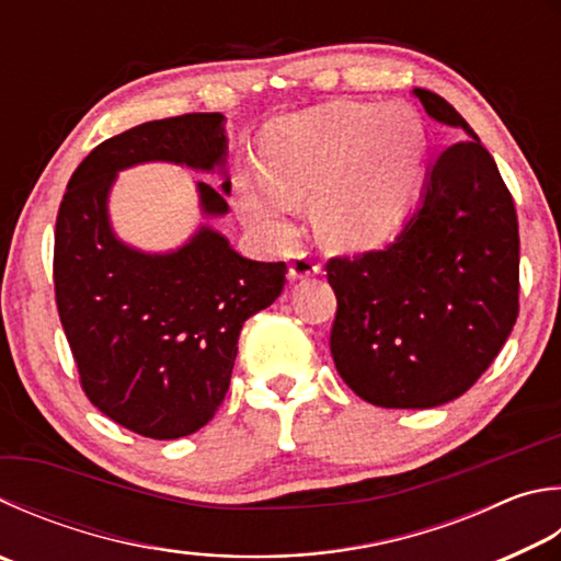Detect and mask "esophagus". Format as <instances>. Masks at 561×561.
<instances>
[{
    "label": "esophagus",
    "instance_id": "obj_1",
    "mask_svg": "<svg viewBox=\"0 0 561 561\" xmlns=\"http://www.w3.org/2000/svg\"><path fill=\"white\" fill-rule=\"evenodd\" d=\"M319 272H321V267L309 257L307 252H299L297 257H294L291 264H289V279H291V282L313 277V274H319Z\"/></svg>",
    "mask_w": 561,
    "mask_h": 561
}]
</instances>
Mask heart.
Masks as SVG:
<instances>
[{
    "label": "heart",
    "instance_id": "obj_1",
    "mask_svg": "<svg viewBox=\"0 0 561 561\" xmlns=\"http://www.w3.org/2000/svg\"><path fill=\"white\" fill-rule=\"evenodd\" d=\"M426 157L422 117L407 105L331 103L272 122L260 171H240L238 206L252 226L287 238L297 201L311 198L325 248L380 245L404 218Z\"/></svg>",
    "mask_w": 561,
    "mask_h": 561
}]
</instances>
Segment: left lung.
<instances>
[{"label": "left lung", "instance_id": "8db88e82", "mask_svg": "<svg viewBox=\"0 0 561 561\" xmlns=\"http://www.w3.org/2000/svg\"><path fill=\"white\" fill-rule=\"evenodd\" d=\"M426 115L468 137L446 147L390 245L325 264L335 291L331 355L365 402L430 410L461 397L520 311V236L511 191L468 122L432 90Z\"/></svg>", "mask_w": 561, "mask_h": 561}]
</instances>
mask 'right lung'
<instances>
[{"label":"right lung","instance_id":"1","mask_svg":"<svg viewBox=\"0 0 561 561\" xmlns=\"http://www.w3.org/2000/svg\"><path fill=\"white\" fill-rule=\"evenodd\" d=\"M220 112L145 122L98 145L68 181L56 218L58 316L80 385L100 412L149 439L206 426L226 400L238 335L284 289V262H254L201 226L174 252H141L110 226L117 171L171 161L226 174ZM203 216H226L222 193L198 181Z\"/></svg>","mask_w":561,"mask_h":561}]
</instances>
